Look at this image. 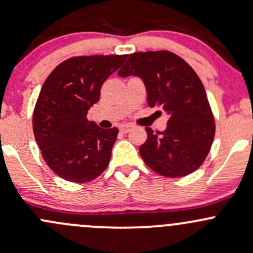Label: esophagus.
I'll return each mask as SVG.
<instances>
[{
	"label": "esophagus",
	"mask_w": 253,
	"mask_h": 253,
	"mask_svg": "<svg viewBox=\"0 0 253 253\" xmlns=\"http://www.w3.org/2000/svg\"><path fill=\"white\" fill-rule=\"evenodd\" d=\"M131 125H122V126H120V132H121V133H128V132L131 131Z\"/></svg>",
	"instance_id": "obj_1"
}]
</instances>
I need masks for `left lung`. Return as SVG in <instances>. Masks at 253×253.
Wrapping results in <instances>:
<instances>
[{"mask_svg":"<svg viewBox=\"0 0 253 253\" xmlns=\"http://www.w3.org/2000/svg\"><path fill=\"white\" fill-rule=\"evenodd\" d=\"M118 75L139 76L149 106L169 115L164 132L145 128L148 138L139 154L149 169L169 178L196 171L211 150L216 121L194 69L169 50H148L129 54Z\"/></svg>","mask_w":253,"mask_h":253,"instance_id":"left-lung-1","label":"left lung"}]
</instances>
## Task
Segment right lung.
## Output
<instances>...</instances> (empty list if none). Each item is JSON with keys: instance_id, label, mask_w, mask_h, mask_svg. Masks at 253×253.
<instances>
[{"instance_id": "right-lung-1", "label": "right lung", "mask_w": 253, "mask_h": 253, "mask_svg": "<svg viewBox=\"0 0 253 253\" xmlns=\"http://www.w3.org/2000/svg\"><path fill=\"white\" fill-rule=\"evenodd\" d=\"M126 54L79 55L54 68L44 81L33 114L34 135L48 167L73 183H88L108 167L118 138L116 127L103 129L87 120L105 80Z\"/></svg>"}]
</instances>
